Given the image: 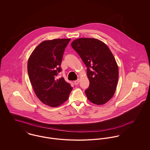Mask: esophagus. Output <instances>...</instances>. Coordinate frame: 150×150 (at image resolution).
<instances>
[{"instance_id": "esophagus-1", "label": "esophagus", "mask_w": 150, "mask_h": 150, "mask_svg": "<svg viewBox=\"0 0 150 150\" xmlns=\"http://www.w3.org/2000/svg\"><path fill=\"white\" fill-rule=\"evenodd\" d=\"M79 82H80V79H78V80L74 81V84H75L76 85H77V84L79 83Z\"/></svg>"}]
</instances>
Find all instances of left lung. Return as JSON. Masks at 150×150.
I'll return each instance as SVG.
<instances>
[{"label": "left lung", "mask_w": 150, "mask_h": 150, "mask_svg": "<svg viewBox=\"0 0 150 150\" xmlns=\"http://www.w3.org/2000/svg\"><path fill=\"white\" fill-rule=\"evenodd\" d=\"M71 45L87 67L88 99L97 105L105 104L113 96L118 80V67L111 51L105 43L94 38H79Z\"/></svg>", "instance_id": "left-lung-1"}]
</instances>
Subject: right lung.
Listing matches in <instances>:
<instances>
[{
  "instance_id": "1",
  "label": "right lung",
  "mask_w": 150,
  "mask_h": 150,
  "mask_svg": "<svg viewBox=\"0 0 150 150\" xmlns=\"http://www.w3.org/2000/svg\"><path fill=\"white\" fill-rule=\"evenodd\" d=\"M70 39L44 40L33 51L28 61L29 80L39 99L50 107H58L69 98L73 87L63 77L57 79L64 49Z\"/></svg>"
}]
</instances>
